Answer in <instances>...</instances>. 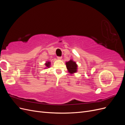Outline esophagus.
<instances>
[{
  "label": "esophagus",
  "instance_id": "34e87169",
  "mask_svg": "<svg viewBox=\"0 0 125 125\" xmlns=\"http://www.w3.org/2000/svg\"><path fill=\"white\" fill-rule=\"evenodd\" d=\"M62 58V57H60V56H58V57H57V58H58V59H61Z\"/></svg>",
  "mask_w": 125,
  "mask_h": 125
}]
</instances>
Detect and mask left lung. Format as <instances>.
I'll return each instance as SVG.
<instances>
[{"label":"left lung","mask_w":125,"mask_h":125,"mask_svg":"<svg viewBox=\"0 0 125 125\" xmlns=\"http://www.w3.org/2000/svg\"><path fill=\"white\" fill-rule=\"evenodd\" d=\"M66 67L67 68L70 73H73L77 72V65L76 63L73 61L72 60H70V61L66 62Z\"/></svg>","instance_id":"1"}]
</instances>
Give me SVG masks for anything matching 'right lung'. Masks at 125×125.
Segmentation results:
<instances>
[{"mask_svg": "<svg viewBox=\"0 0 125 125\" xmlns=\"http://www.w3.org/2000/svg\"><path fill=\"white\" fill-rule=\"evenodd\" d=\"M50 62H46V63H45V65H46L47 67H50Z\"/></svg>", "mask_w": 125, "mask_h": 125, "instance_id": "1", "label": "right lung"}]
</instances>
